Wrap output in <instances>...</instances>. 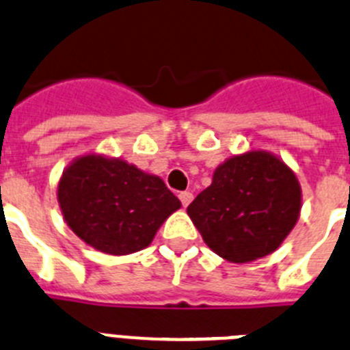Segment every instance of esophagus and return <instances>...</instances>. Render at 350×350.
I'll return each instance as SVG.
<instances>
[{
	"label": "esophagus",
	"instance_id": "esophagus-1",
	"mask_svg": "<svg viewBox=\"0 0 350 350\" xmlns=\"http://www.w3.org/2000/svg\"><path fill=\"white\" fill-rule=\"evenodd\" d=\"M179 200H181V204L187 208V206L193 200V193L192 192H181L179 193Z\"/></svg>",
	"mask_w": 350,
	"mask_h": 350
}]
</instances>
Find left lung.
Wrapping results in <instances>:
<instances>
[{
  "instance_id": "1",
  "label": "left lung",
  "mask_w": 350,
  "mask_h": 350,
  "mask_svg": "<svg viewBox=\"0 0 350 350\" xmlns=\"http://www.w3.org/2000/svg\"><path fill=\"white\" fill-rule=\"evenodd\" d=\"M301 185L287 163L264 150L234 154L187 208L204 243L229 262L273 254L296 226Z\"/></svg>"
}]
</instances>
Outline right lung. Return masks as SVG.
<instances>
[{
    "instance_id": "1",
    "label": "right lung",
    "mask_w": 350,
    "mask_h": 350,
    "mask_svg": "<svg viewBox=\"0 0 350 350\" xmlns=\"http://www.w3.org/2000/svg\"><path fill=\"white\" fill-rule=\"evenodd\" d=\"M57 202L75 236L109 255L146 248L163 221L181 208L162 178L96 153L75 158L63 171Z\"/></svg>"
}]
</instances>
